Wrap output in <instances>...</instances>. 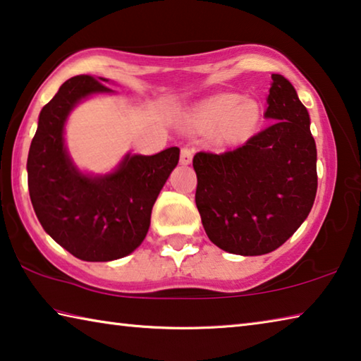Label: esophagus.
<instances>
[{
  "label": "esophagus",
  "mask_w": 361,
  "mask_h": 361,
  "mask_svg": "<svg viewBox=\"0 0 361 361\" xmlns=\"http://www.w3.org/2000/svg\"><path fill=\"white\" fill-rule=\"evenodd\" d=\"M192 154H194V149L191 148V146H183L181 148V152H180V162L183 164V166H188L189 162L192 161Z\"/></svg>",
  "instance_id": "obj_1"
}]
</instances>
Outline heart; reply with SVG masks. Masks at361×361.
Returning <instances> with one entry per match:
<instances>
[{
	"label": "heart",
	"mask_w": 361,
	"mask_h": 361,
	"mask_svg": "<svg viewBox=\"0 0 361 361\" xmlns=\"http://www.w3.org/2000/svg\"><path fill=\"white\" fill-rule=\"evenodd\" d=\"M259 109L255 102L242 100L237 95H218L205 103L195 118L200 130L218 129L223 142H237L255 129Z\"/></svg>",
	"instance_id": "b5f03b06"
}]
</instances>
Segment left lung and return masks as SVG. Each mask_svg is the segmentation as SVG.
<instances>
[{"instance_id":"8db88e82","label":"left lung","mask_w":361,"mask_h":361,"mask_svg":"<svg viewBox=\"0 0 361 361\" xmlns=\"http://www.w3.org/2000/svg\"><path fill=\"white\" fill-rule=\"evenodd\" d=\"M271 126L226 152L200 151L195 205L209 239L224 252L271 253L307 218L317 194V148L293 84L272 75Z\"/></svg>"}]
</instances>
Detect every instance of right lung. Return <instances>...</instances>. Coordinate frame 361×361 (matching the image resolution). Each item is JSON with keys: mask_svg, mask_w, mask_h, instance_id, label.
Returning a JSON list of instances; mask_svg holds the SVG:
<instances>
[{"mask_svg": "<svg viewBox=\"0 0 361 361\" xmlns=\"http://www.w3.org/2000/svg\"><path fill=\"white\" fill-rule=\"evenodd\" d=\"M102 80L108 79L79 75L60 85L41 109L27 161L30 199L41 226L84 261L118 259L143 242L152 205L180 159L172 146L154 156H126L105 176L79 173L65 151L63 126L84 97L111 92Z\"/></svg>", "mask_w": 361, "mask_h": 361, "instance_id": "right-lung-1", "label": "right lung"}]
</instances>
